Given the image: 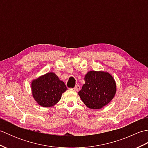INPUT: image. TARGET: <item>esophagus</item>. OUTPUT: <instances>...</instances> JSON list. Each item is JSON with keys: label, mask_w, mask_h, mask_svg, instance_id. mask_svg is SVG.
I'll return each instance as SVG.
<instances>
[{"label": "esophagus", "mask_w": 148, "mask_h": 148, "mask_svg": "<svg viewBox=\"0 0 148 148\" xmlns=\"http://www.w3.org/2000/svg\"><path fill=\"white\" fill-rule=\"evenodd\" d=\"M74 90L75 91H76V92H78V91L80 90V86L79 85H76V86L74 88Z\"/></svg>", "instance_id": "1"}]
</instances>
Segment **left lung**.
<instances>
[{
    "label": "left lung",
    "instance_id": "obj_1",
    "mask_svg": "<svg viewBox=\"0 0 148 148\" xmlns=\"http://www.w3.org/2000/svg\"><path fill=\"white\" fill-rule=\"evenodd\" d=\"M84 82L78 95L84 104L90 109L102 108L116 95V81L108 72L90 71L84 76Z\"/></svg>",
    "mask_w": 148,
    "mask_h": 148
}]
</instances>
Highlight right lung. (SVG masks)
<instances>
[{
    "mask_svg": "<svg viewBox=\"0 0 148 148\" xmlns=\"http://www.w3.org/2000/svg\"><path fill=\"white\" fill-rule=\"evenodd\" d=\"M67 90L65 83L55 72H49L31 82V90L34 99L38 104L50 108L56 104L62 95Z\"/></svg>",
    "mask_w": 148,
    "mask_h": 148,
    "instance_id": "add662e5",
    "label": "right lung"
}]
</instances>
